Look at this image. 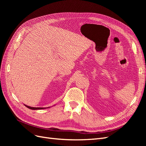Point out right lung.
<instances>
[{"instance_id":"add662e5","label":"right lung","mask_w":146,"mask_h":146,"mask_svg":"<svg viewBox=\"0 0 146 146\" xmlns=\"http://www.w3.org/2000/svg\"><path fill=\"white\" fill-rule=\"evenodd\" d=\"M26 107H27L29 109L31 110H41V109H44V108H41V107H29V106H27L26 105H24Z\"/></svg>"}]
</instances>
